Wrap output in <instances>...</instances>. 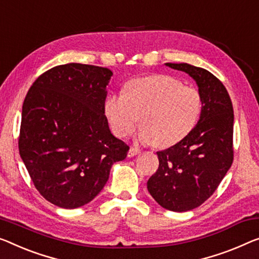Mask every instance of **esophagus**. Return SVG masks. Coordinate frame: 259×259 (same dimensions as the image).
I'll return each mask as SVG.
<instances>
[{"label": "esophagus", "mask_w": 259, "mask_h": 259, "mask_svg": "<svg viewBox=\"0 0 259 259\" xmlns=\"http://www.w3.org/2000/svg\"><path fill=\"white\" fill-rule=\"evenodd\" d=\"M141 152V150L136 148V146H131V148L129 149V152H128V157H135L137 156L138 153Z\"/></svg>", "instance_id": "esophagus-1"}]
</instances>
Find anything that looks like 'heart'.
<instances>
[{"mask_svg":"<svg viewBox=\"0 0 259 259\" xmlns=\"http://www.w3.org/2000/svg\"><path fill=\"white\" fill-rule=\"evenodd\" d=\"M201 110L202 98L196 88L161 74L130 80L124 93H113L105 101L106 116L116 136L129 135L141 118L140 140L160 148L184 140Z\"/></svg>","mask_w":259,"mask_h":259,"instance_id":"heart-1","label":"heart"}]
</instances>
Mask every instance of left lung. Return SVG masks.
Returning a JSON list of instances; mask_svg holds the SVG:
<instances>
[{
  "instance_id": "1",
  "label": "left lung",
  "mask_w": 259,
  "mask_h": 259,
  "mask_svg": "<svg viewBox=\"0 0 259 259\" xmlns=\"http://www.w3.org/2000/svg\"><path fill=\"white\" fill-rule=\"evenodd\" d=\"M166 66L196 81L202 110L184 140L157 152L159 166L148 180V190L165 209L187 211L213 195L233 164L234 109L226 87L207 69L185 63Z\"/></svg>"
}]
</instances>
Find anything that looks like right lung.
<instances>
[{"label": "right lung", "instance_id": "right-lung-1", "mask_svg": "<svg viewBox=\"0 0 259 259\" xmlns=\"http://www.w3.org/2000/svg\"><path fill=\"white\" fill-rule=\"evenodd\" d=\"M110 69L71 63L38 76L25 96L18 149L34 187L58 207L88 203L129 151L105 115Z\"/></svg>", "mask_w": 259, "mask_h": 259}]
</instances>
